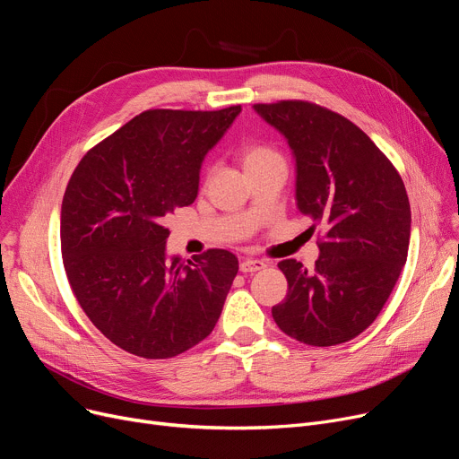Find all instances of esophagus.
Segmentation results:
<instances>
[{"mask_svg":"<svg viewBox=\"0 0 459 459\" xmlns=\"http://www.w3.org/2000/svg\"><path fill=\"white\" fill-rule=\"evenodd\" d=\"M266 268L264 261H258V258H246V261L240 263V272L244 273H253L256 270H263Z\"/></svg>","mask_w":459,"mask_h":459,"instance_id":"1","label":"esophagus"}]
</instances>
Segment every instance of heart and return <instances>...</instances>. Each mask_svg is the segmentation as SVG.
Returning a JSON list of instances; mask_svg holds the SVG:
<instances>
[{
  "mask_svg": "<svg viewBox=\"0 0 459 459\" xmlns=\"http://www.w3.org/2000/svg\"><path fill=\"white\" fill-rule=\"evenodd\" d=\"M275 161H283V159L273 148L266 144H249L242 150V163L246 170L263 167L268 163H275Z\"/></svg>",
  "mask_w": 459,
  "mask_h": 459,
  "instance_id": "obj_1",
  "label": "heart"
}]
</instances>
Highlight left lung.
Masks as SVG:
<instances>
[{"instance_id": "8db88e82", "label": "left lung", "mask_w": 459, "mask_h": 459, "mask_svg": "<svg viewBox=\"0 0 459 459\" xmlns=\"http://www.w3.org/2000/svg\"><path fill=\"white\" fill-rule=\"evenodd\" d=\"M296 159V206L321 227L315 270L287 258L275 325L296 342L332 347L360 335L381 313L407 263L411 206L402 176L342 114L309 101L258 103Z\"/></svg>"}]
</instances>
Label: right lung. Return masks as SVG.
I'll return each mask as SVG.
<instances>
[{"mask_svg": "<svg viewBox=\"0 0 459 459\" xmlns=\"http://www.w3.org/2000/svg\"><path fill=\"white\" fill-rule=\"evenodd\" d=\"M242 112L155 108L93 146L62 203V256L73 294L93 326L134 356L163 360L213 330L238 258L208 249L167 261L176 208L195 203L204 155Z\"/></svg>", "mask_w": 459, "mask_h": 459, "instance_id": "add662e5", "label": "right lung"}]
</instances>
